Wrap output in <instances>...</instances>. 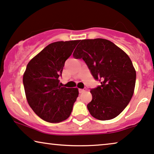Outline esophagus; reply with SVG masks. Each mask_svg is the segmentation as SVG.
<instances>
[{"instance_id": "obj_1", "label": "esophagus", "mask_w": 154, "mask_h": 154, "mask_svg": "<svg viewBox=\"0 0 154 154\" xmlns=\"http://www.w3.org/2000/svg\"><path fill=\"white\" fill-rule=\"evenodd\" d=\"M86 90V88H79V94H82V93H83V92L85 91Z\"/></svg>"}]
</instances>
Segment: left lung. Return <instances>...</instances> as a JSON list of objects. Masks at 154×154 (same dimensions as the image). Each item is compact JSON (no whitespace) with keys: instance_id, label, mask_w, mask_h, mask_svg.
<instances>
[{"instance_id":"8db88e82","label":"left lung","mask_w":154,"mask_h":154,"mask_svg":"<svg viewBox=\"0 0 154 154\" xmlns=\"http://www.w3.org/2000/svg\"><path fill=\"white\" fill-rule=\"evenodd\" d=\"M82 58L100 85L91 88L92 100L87 105L91 116L98 120L115 118L133 97L136 72L129 56L111 41L102 38L82 40L73 53Z\"/></svg>"}]
</instances>
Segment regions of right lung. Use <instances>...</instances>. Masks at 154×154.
<instances>
[{"instance_id":"obj_1","label":"right lung","mask_w":154,"mask_h":154,"mask_svg":"<svg viewBox=\"0 0 154 154\" xmlns=\"http://www.w3.org/2000/svg\"><path fill=\"white\" fill-rule=\"evenodd\" d=\"M80 40L49 44L30 60L23 76L28 103L39 117L59 123L70 116L79 95L77 88L59 85L65 62Z\"/></svg>"}]
</instances>
